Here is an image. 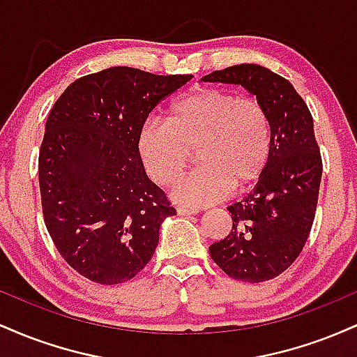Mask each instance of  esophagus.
<instances>
[{
	"mask_svg": "<svg viewBox=\"0 0 357 357\" xmlns=\"http://www.w3.org/2000/svg\"><path fill=\"white\" fill-rule=\"evenodd\" d=\"M176 213H178L179 216H190V215H196V213H198V210H191V208L179 206L178 210H176Z\"/></svg>",
	"mask_w": 357,
	"mask_h": 357,
	"instance_id": "34e87169",
	"label": "esophagus"
}]
</instances>
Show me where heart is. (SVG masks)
<instances>
[{"label":"heart","mask_w":357,"mask_h":357,"mask_svg":"<svg viewBox=\"0 0 357 357\" xmlns=\"http://www.w3.org/2000/svg\"><path fill=\"white\" fill-rule=\"evenodd\" d=\"M195 146L199 166L174 184L176 203L203 208L227 198L233 188L248 190L272 158L267 110L231 90L202 87L176 99L166 121L147 119L136 137L139 161L161 186L179 178Z\"/></svg>","instance_id":"1"}]
</instances>
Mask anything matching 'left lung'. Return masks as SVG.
<instances>
[{"mask_svg": "<svg viewBox=\"0 0 357 357\" xmlns=\"http://www.w3.org/2000/svg\"><path fill=\"white\" fill-rule=\"evenodd\" d=\"M202 80L240 85L268 114L273 147L267 171L241 202L227 208L231 231L211 245L210 255L235 280H270L294 264L312 228L322 176L312 116L292 84L261 65H235Z\"/></svg>", "mask_w": 357, "mask_h": 357, "instance_id": "left-lung-1", "label": "left lung"}]
</instances>
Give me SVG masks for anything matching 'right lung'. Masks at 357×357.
<instances>
[{"label": "right lung", "instance_id": "1", "mask_svg": "<svg viewBox=\"0 0 357 357\" xmlns=\"http://www.w3.org/2000/svg\"><path fill=\"white\" fill-rule=\"evenodd\" d=\"M191 79L105 68L68 85L50 110L38 158L45 225L65 261L96 284L136 277L176 215L147 178L136 137L151 110Z\"/></svg>", "mask_w": 357, "mask_h": 357}]
</instances>
